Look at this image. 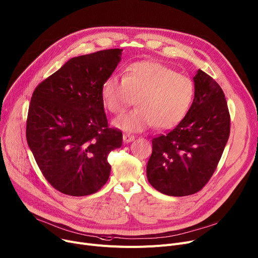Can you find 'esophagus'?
Here are the masks:
<instances>
[{"mask_svg":"<svg viewBox=\"0 0 258 258\" xmlns=\"http://www.w3.org/2000/svg\"><path fill=\"white\" fill-rule=\"evenodd\" d=\"M134 139H135V137L133 135H130V134H124L123 135V141L125 143L132 142V141H134Z\"/></svg>","mask_w":258,"mask_h":258,"instance_id":"1","label":"esophagus"}]
</instances>
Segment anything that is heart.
<instances>
[{
  "instance_id": "heart-1",
  "label": "heart",
  "mask_w": 258,
  "mask_h": 258,
  "mask_svg": "<svg viewBox=\"0 0 258 258\" xmlns=\"http://www.w3.org/2000/svg\"><path fill=\"white\" fill-rule=\"evenodd\" d=\"M195 96L193 80L154 61L126 67L123 77L112 75L101 86L105 108L114 115L123 113L136 99V109L114 120V126L130 133L150 126L170 130L190 111Z\"/></svg>"
}]
</instances>
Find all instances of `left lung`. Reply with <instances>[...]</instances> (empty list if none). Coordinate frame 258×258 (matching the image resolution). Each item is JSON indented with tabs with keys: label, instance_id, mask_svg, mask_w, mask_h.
Segmentation results:
<instances>
[{
	"label": "left lung",
	"instance_id": "left-lung-1",
	"mask_svg": "<svg viewBox=\"0 0 258 258\" xmlns=\"http://www.w3.org/2000/svg\"><path fill=\"white\" fill-rule=\"evenodd\" d=\"M194 82V101L185 118L152 139L147 178L169 196L195 194L209 182L230 134L229 110L219 84L201 70Z\"/></svg>",
	"mask_w": 258,
	"mask_h": 258
}]
</instances>
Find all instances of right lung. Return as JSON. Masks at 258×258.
Wrapping results in <instances>:
<instances>
[{
    "mask_svg": "<svg viewBox=\"0 0 258 258\" xmlns=\"http://www.w3.org/2000/svg\"><path fill=\"white\" fill-rule=\"evenodd\" d=\"M122 49L111 48L67 61L34 90L26 137L41 173L70 196L96 193L109 179V153L121 147L122 133L109 127L101 86Z\"/></svg>",
    "mask_w": 258,
    "mask_h": 258,
    "instance_id": "right-lung-1",
    "label": "right lung"
}]
</instances>
